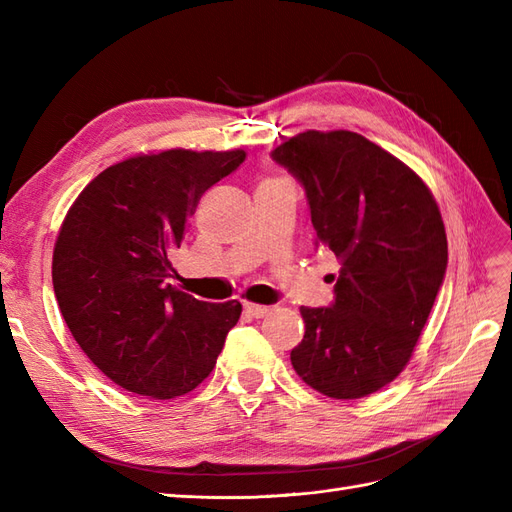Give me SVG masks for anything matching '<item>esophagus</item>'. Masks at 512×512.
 Here are the masks:
<instances>
[{"instance_id":"obj_1","label":"esophagus","mask_w":512,"mask_h":512,"mask_svg":"<svg viewBox=\"0 0 512 512\" xmlns=\"http://www.w3.org/2000/svg\"><path fill=\"white\" fill-rule=\"evenodd\" d=\"M243 309H245V314H250L252 318H265L267 314L273 312V307H269V305H258V303H250V301L243 303Z\"/></svg>"}]
</instances>
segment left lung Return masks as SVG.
Instances as JSON below:
<instances>
[{
    "label": "left lung",
    "mask_w": 512,
    "mask_h": 512,
    "mask_svg": "<svg viewBox=\"0 0 512 512\" xmlns=\"http://www.w3.org/2000/svg\"><path fill=\"white\" fill-rule=\"evenodd\" d=\"M305 188L316 243L342 262L329 307H301L290 361L305 384L359 399L408 365L444 282L448 245L423 179L365 136L307 130L271 151Z\"/></svg>",
    "instance_id": "8db88e82"
}]
</instances>
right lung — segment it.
Returning a JSON list of instances; mask_svg holds the SVG:
<instances>
[{"mask_svg": "<svg viewBox=\"0 0 512 512\" xmlns=\"http://www.w3.org/2000/svg\"><path fill=\"white\" fill-rule=\"evenodd\" d=\"M243 160V149L134 156L70 207L53 252L55 297L76 344L121 389L173 399L215 367L241 303L198 301L166 277L200 196Z\"/></svg>", "mask_w": 512, "mask_h": 512, "instance_id": "right-lung-1", "label": "right lung"}]
</instances>
